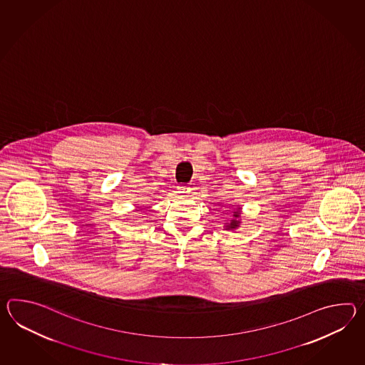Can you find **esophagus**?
I'll return each mask as SVG.
<instances>
[{
	"instance_id": "34e87169",
	"label": "esophagus",
	"mask_w": 365,
	"mask_h": 365,
	"mask_svg": "<svg viewBox=\"0 0 365 365\" xmlns=\"http://www.w3.org/2000/svg\"><path fill=\"white\" fill-rule=\"evenodd\" d=\"M178 192L179 194L186 195L190 194L191 192V188L190 187L186 186V185H180V186H178Z\"/></svg>"
}]
</instances>
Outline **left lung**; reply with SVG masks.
I'll list each match as a JSON object with an SVG mask.
<instances>
[{
    "mask_svg": "<svg viewBox=\"0 0 365 365\" xmlns=\"http://www.w3.org/2000/svg\"><path fill=\"white\" fill-rule=\"evenodd\" d=\"M235 217H238V216H240V215H238V211H235ZM238 224H240V222H238V221H235V220H232V222H230V224H229V229H235V227H238Z\"/></svg>",
    "mask_w": 365,
    "mask_h": 365,
    "instance_id": "8db88e82",
    "label": "left lung"
}]
</instances>
